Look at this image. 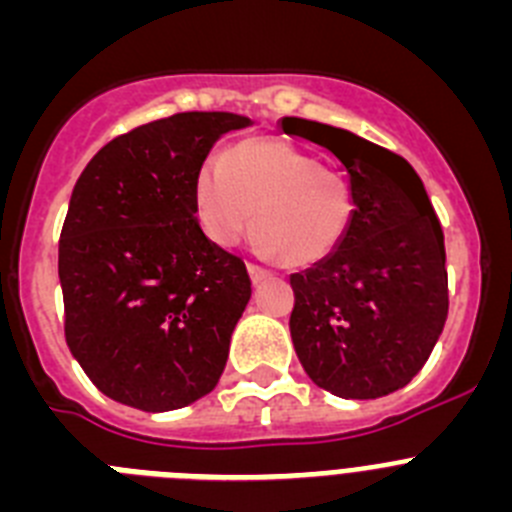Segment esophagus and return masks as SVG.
Segmentation results:
<instances>
[{"label": "esophagus", "mask_w": 512, "mask_h": 512, "mask_svg": "<svg viewBox=\"0 0 512 512\" xmlns=\"http://www.w3.org/2000/svg\"><path fill=\"white\" fill-rule=\"evenodd\" d=\"M248 274H251L253 284H259V282H264V279L271 277V271L264 269V266H259V264H248Z\"/></svg>", "instance_id": "34e87169"}]
</instances>
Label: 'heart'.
Listing matches in <instances>:
<instances>
[{"mask_svg":"<svg viewBox=\"0 0 512 512\" xmlns=\"http://www.w3.org/2000/svg\"><path fill=\"white\" fill-rule=\"evenodd\" d=\"M194 207L217 246L241 241L253 220L256 246L292 269L318 264L336 251L354 215L341 179L269 138L241 140L220 161L202 166Z\"/></svg>","mask_w":512,"mask_h":512,"instance_id":"b5f03b06","label":"heart"}]
</instances>
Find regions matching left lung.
<instances>
[{"mask_svg": "<svg viewBox=\"0 0 512 512\" xmlns=\"http://www.w3.org/2000/svg\"><path fill=\"white\" fill-rule=\"evenodd\" d=\"M284 133L333 158L354 197L336 251L289 277L297 356L333 395H390L423 369L449 315L441 223L420 176L397 153L300 117H287Z\"/></svg>", "mask_w": 512, "mask_h": 512, "instance_id": "1", "label": "left lung"}]
</instances>
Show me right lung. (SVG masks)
Listing matches in <instances>:
<instances>
[{
	"label": "right lung",
	"instance_id": "obj_1",
	"mask_svg": "<svg viewBox=\"0 0 512 512\" xmlns=\"http://www.w3.org/2000/svg\"><path fill=\"white\" fill-rule=\"evenodd\" d=\"M233 112H179L112 138L81 171L58 241L63 333L94 387L146 410L215 390L251 297L200 228L194 182Z\"/></svg>",
	"mask_w": 512,
	"mask_h": 512
}]
</instances>
